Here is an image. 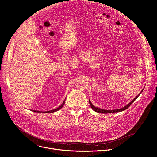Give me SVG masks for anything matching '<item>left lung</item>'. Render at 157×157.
I'll return each instance as SVG.
<instances>
[{"label": "left lung", "mask_w": 157, "mask_h": 157, "mask_svg": "<svg viewBox=\"0 0 157 157\" xmlns=\"http://www.w3.org/2000/svg\"><path fill=\"white\" fill-rule=\"evenodd\" d=\"M142 92V91H141V93ZM141 93L135 98H134V99L133 100H132L129 104H128L126 106H124L123 108H120V109H114V110H105V109H100V108H96V107H95L94 106H93V105H92V103H91V101H89V102H90V105H91V108L94 111H96V112H98V113H117V112H120V111H124V110H125L126 109H127L128 107H129L135 100H136V99L138 97V96L141 94Z\"/></svg>", "instance_id": "obj_1"}]
</instances>
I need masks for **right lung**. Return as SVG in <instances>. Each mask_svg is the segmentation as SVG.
Masks as SVG:
<instances>
[{
  "mask_svg": "<svg viewBox=\"0 0 157 157\" xmlns=\"http://www.w3.org/2000/svg\"><path fill=\"white\" fill-rule=\"evenodd\" d=\"M64 103H65V101H64V102L63 103V104L59 106V107H58V108H56V109H53V110H51V111H42L43 113H53V112H55V111H58V110H59L61 108H63V106H64ZM33 111H34V112H37V113H40L41 111H34V110H33Z\"/></svg>",
  "mask_w": 157,
  "mask_h": 157,
  "instance_id": "1",
  "label": "right lung"
}]
</instances>
